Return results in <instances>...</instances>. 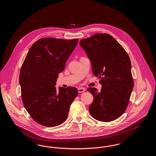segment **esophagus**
Here are the masks:
<instances>
[{
	"label": "esophagus",
	"instance_id": "1",
	"mask_svg": "<svg viewBox=\"0 0 156 156\" xmlns=\"http://www.w3.org/2000/svg\"><path fill=\"white\" fill-rule=\"evenodd\" d=\"M78 90L79 93H81V92H83L85 90V89L83 88H79Z\"/></svg>",
	"mask_w": 156,
	"mask_h": 156
}]
</instances>
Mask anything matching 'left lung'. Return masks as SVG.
Here are the masks:
<instances>
[{
    "label": "left lung",
    "mask_w": 156,
    "mask_h": 156,
    "mask_svg": "<svg viewBox=\"0 0 156 156\" xmlns=\"http://www.w3.org/2000/svg\"><path fill=\"white\" fill-rule=\"evenodd\" d=\"M80 44L87 53L94 75L100 79L102 89L88 88L94 98L89 106L91 116L109 122L126 111L133 88L131 61L123 47L111 35L97 33Z\"/></svg>",
    "instance_id": "1"
}]
</instances>
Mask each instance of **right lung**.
<instances>
[{"label":"right lung","mask_w":156,"mask_h":156,"mask_svg":"<svg viewBox=\"0 0 156 156\" xmlns=\"http://www.w3.org/2000/svg\"><path fill=\"white\" fill-rule=\"evenodd\" d=\"M78 38H41L31 45L19 76L23 103L37 123L54 127L67 119L71 104L78 95L73 87L55 88L58 74L65 68Z\"/></svg>","instance_id":"1"}]
</instances>
